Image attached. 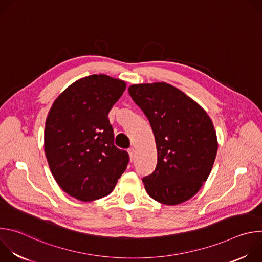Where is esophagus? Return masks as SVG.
<instances>
[{"instance_id": "1", "label": "esophagus", "mask_w": 262, "mask_h": 262, "mask_svg": "<svg viewBox=\"0 0 262 262\" xmlns=\"http://www.w3.org/2000/svg\"><path fill=\"white\" fill-rule=\"evenodd\" d=\"M127 151H128V155H129L130 162H134L135 161V157H136V155H135V148L130 147Z\"/></svg>"}]
</instances>
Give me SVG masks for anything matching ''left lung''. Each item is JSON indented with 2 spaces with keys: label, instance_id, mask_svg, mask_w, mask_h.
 Wrapping results in <instances>:
<instances>
[{
  "label": "left lung",
  "instance_id": "left-lung-1",
  "mask_svg": "<svg viewBox=\"0 0 262 262\" xmlns=\"http://www.w3.org/2000/svg\"><path fill=\"white\" fill-rule=\"evenodd\" d=\"M154 130L158 164L143 177L152 199L167 205L195 196L212 169L217 141L211 119L192 98L167 83L128 88Z\"/></svg>",
  "mask_w": 262,
  "mask_h": 262
}]
</instances>
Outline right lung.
Instances as JSON below:
<instances>
[{
	"label": "right lung",
	"mask_w": 262,
	"mask_h": 262,
	"mask_svg": "<svg viewBox=\"0 0 262 262\" xmlns=\"http://www.w3.org/2000/svg\"><path fill=\"white\" fill-rule=\"evenodd\" d=\"M125 88L121 80L92 74L66 88L49 112L46 157L57 183L73 198L108 195L127 167L128 154L114 145L107 118Z\"/></svg>",
	"instance_id": "obj_1"
}]
</instances>
